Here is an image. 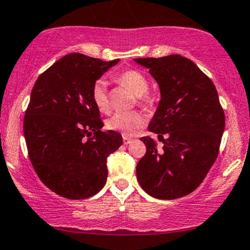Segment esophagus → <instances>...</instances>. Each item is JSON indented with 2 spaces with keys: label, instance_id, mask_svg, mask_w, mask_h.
I'll list each match as a JSON object with an SVG mask.
<instances>
[{
  "label": "esophagus",
  "instance_id": "1",
  "mask_svg": "<svg viewBox=\"0 0 250 250\" xmlns=\"http://www.w3.org/2000/svg\"><path fill=\"white\" fill-rule=\"evenodd\" d=\"M132 142V138L130 137H127V136H123V144H130Z\"/></svg>",
  "mask_w": 250,
  "mask_h": 250
}]
</instances>
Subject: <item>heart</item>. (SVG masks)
<instances>
[{
    "mask_svg": "<svg viewBox=\"0 0 250 250\" xmlns=\"http://www.w3.org/2000/svg\"><path fill=\"white\" fill-rule=\"evenodd\" d=\"M116 83L127 86L137 96V102L145 108H151L154 104V98L148 93V81L144 74L135 69H127L114 76ZM91 99L100 113H106L109 108L108 93L106 83L103 80L97 81L91 88ZM145 116L137 110L132 112H119L107 119L106 127L113 131H118L123 136H135L145 125Z\"/></svg>",
    "mask_w": 250,
    "mask_h": 250,
    "instance_id": "obj_1",
    "label": "heart"
}]
</instances>
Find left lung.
I'll use <instances>...</instances> for the list:
<instances>
[{"instance_id": "obj_1", "label": "left lung", "mask_w": 250, "mask_h": 250, "mask_svg": "<svg viewBox=\"0 0 250 250\" xmlns=\"http://www.w3.org/2000/svg\"><path fill=\"white\" fill-rule=\"evenodd\" d=\"M135 61L159 84L162 99L148 130L164 143L158 151L152 138H141L146 153L136 166L137 180L152 197H182L201 185L216 162L225 113L213 82L189 59L168 55Z\"/></svg>"}]
</instances>
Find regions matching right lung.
I'll return each instance as SVG.
<instances>
[{
    "label": "right lung",
    "mask_w": 250,
    "mask_h": 250,
    "mask_svg": "<svg viewBox=\"0 0 250 250\" xmlns=\"http://www.w3.org/2000/svg\"><path fill=\"white\" fill-rule=\"evenodd\" d=\"M119 59L72 53L43 71L31 92L24 136L31 163L46 187L69 200H84L105 186L107 158L122 145L119 132L103 131L91 88Z\"/></svg>",
    "instance_id": "1"
}]
</instances>
